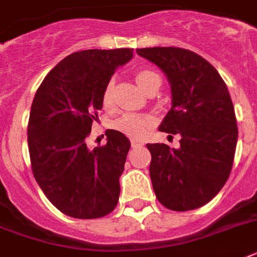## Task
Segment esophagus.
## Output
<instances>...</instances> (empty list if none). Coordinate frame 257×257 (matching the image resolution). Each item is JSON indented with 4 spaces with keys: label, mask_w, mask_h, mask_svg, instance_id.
<instances>
[{
    "label": "esophagus",
    "mask_w": 257,
    "mask_h": 257,
    "mask_svg": "<svg viewBox=\"0 0 257 257\" xmlns=\"http://www.w3.org/2000/svg\"><path fill=\"white\" fill-rule=\"evenodd\" d=\"M131 144H132V147H133V148L141 147V145H144L143 141H139V140H135V139L131 140Z\"/></svg>",
    "instance_id": "esophagus-1"
}]
</instances>
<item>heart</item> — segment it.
<instances>
[{"label": "heart", "mask_w": 257, "mask_h": 257, "mask_svg": "<svg viewBox=\"0 0 257 257\" xmlns=\"http://www.w3.org/2000/svg\"><path fill=\"white\" fill-rule=\"evenodd\" d=\"M156 78H158V75L153 71L143 68L139 70L135 74V79L137 81V84L145 91L148 88V85L152 83ZM113 88L114 81L113 79H109L107 81V84L104 87L103 91V104L105 107H109L112 104V99H113ZM152 125V118L149 116H144V114L137 113H125L121 117H118L116 121L113 122V128L118 132L124 133L131 137H136L139 139L144 133L147 132V129Z\"/></svg>", "instance_id": "heart-1"}]
</instances>
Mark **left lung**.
<instances>
[{
  "instance_id": "left-lung-1",
  "label": "left lung",
  "mask_w": 257,
  "mask_h": 257,
  "mask_svg": "<svg viewBox=\"0 0 257 257\" xmlns=\"http://www.w3.org/2000/svg\"><path fill=\"white\" fill-rule=\"evenodd\" d=\"M137 54L168 76L172 108L160 131L181 136L178 149L147 145L156 197L173 211L202 207L224 186L236 149V117L226 83L214 66L190 50L148 47Z\"/></svg>"
}]
</instances>
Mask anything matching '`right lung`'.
I'll return each mask as SVG.
<instances>
[{
  "label": "right lung",
  "mask_w": 257,
  "mask_h": 257,
  "mask_svg": "<svg viewBox=\"0 0 257 257\" xmlns=\"http://www.w3.org/2000/svg\"><path fill=\"white\" fill-rule=\"evenodd\" d=\"M133 49L84 50L60 60L37 89L27 125L31 169L58 210L78 219L108 215L120 195V176L131 148L118 131L88 149L85 139L103 108V91Z\"/></svg>",
  "instance_id": "add662e5"
}]
</instances>
